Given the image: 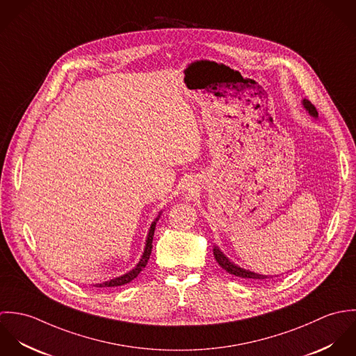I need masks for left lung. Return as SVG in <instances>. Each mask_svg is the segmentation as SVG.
Masks as SVG:
<instances>
[{
    "label": "left lung",
    "mask_w": 356,
    "mask_h": 356,
    "mask_svg": "<svg viewBox=\"0 0 356 356\" xmlns=\"http://www.w3.org/2000/svg\"><path fill=\"white\" fill-rule=\"evenodd\" d=\"M302 104H303L305 111H307L312 118L318 119V112H316L315 106H314L311 102L303 99ZM212 251H213V256H215L218 264H219L223 270H226L229 274H232V275H236V277H240V278H244V280H254V281H256V280H257V281H261V280L273 278V275H263V274L254 273V271H251V270H247V268L240 267L238 264H236L234 261H232L226 254H223V252L219 250V247H216V245H213V250H212ZM275 277H278V275H275Z\"/></svg>",
    "instance_id": "8db88e82"
}]
</instances>
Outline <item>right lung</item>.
<instances>
[{
  "label": "right lung",
  "mask_w": 356,
  "mask_h": 356,
  "mask_svg": "<svg viewBox=\"0 0 356 356\" xmlns=\"http://www.w3.org/2000/svg\"><path fill=\"white\" fill-rule=\"evenodd\" d=\"M160 215H161V211L159 212V215H157V218L154 219L152 222V225H151V227H149V232H148V236H147V240H145V248H144V252L141 254V259H140V261L137 263V266L133 268V270H130V271H127L126 274H123V275H120V277H116V278H112V280H109V281H105V282H102V284H96L95 286H97V288H113V286H120V285H124V284H129V282H131L144 268H145V266H147V263H148V260H149V256H151V252H152V241H153V234H154V227H156V223H157V220H159V218H160Z\"/></svg>",
  "instance_id": "add662e5"
}]
</instances>
